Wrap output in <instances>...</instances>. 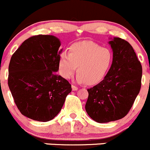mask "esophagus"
<instances>
[{
    "label": "esophagus",
    "mask_w": 150,
    "mask_h": 150,
    "mask_svg": "<svg viewBox=\"0 0 150 150\" xmlns=\"http://www.w3.org/2000/svg\"><path fill=\"white\" fill-rule=\"evenodd\" d=\"M72 90H73V91H77V90L78 89V87L75 86H74V85H72Z\"/></svg>",
    "instance_id": "34e87169"
}]
</instances>
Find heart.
Listing matches in <instances>:
<instances>
[{"mask_svg":"<svg viewBox=\"0 0 150 150\" xmlns=\"http://www.w3.org/2000/svg\"><path fill=\"white\" fill-rule=\"evenodd\" d=\"M111 60L110 50L103 48L94 42L84 41L72 45L69 47V54H61L59 67L62 76L69 79L78 67L77 81L93 85L104 77Z\"/></svg>","mask_w":150,"mask_h":150,"instance_id":"1","label":"heart"}]
</instances>
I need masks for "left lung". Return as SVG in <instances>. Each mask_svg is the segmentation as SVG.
I'll return each mask as SVG.
<instances>
[{
    "instance_id": "1",
    "label": "left lung",
    "mask_w": 150,
    "mask_h": 150,
    "mask_svg": "<svg viewBox=\"0 0 150 150\" xmlns=\"http://www.w3.org/2000/svg\"><path fill=\"white\" fill-rule=\"evenodd\" d=\"M109 44L113 50L111 67L101 82L87 89L86 110L99 123L116 121L125 117L142 86V67L131 45L118 37Z\"/></svg>"
}]
</instances>
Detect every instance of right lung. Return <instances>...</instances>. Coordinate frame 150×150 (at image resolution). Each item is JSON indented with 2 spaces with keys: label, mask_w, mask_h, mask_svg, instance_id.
Listing matches in <instances>:
<instances>
[{
  "label": "right lung",
  "mask_w": 150,
  "mask_h": 150,
  "mask_svg": "<svg viewBox=\"0 0 150 150\" xmlns=\"http://www.w3.org/2000/svg\"><path fill=\"white\" fill-rule=\"evenodd\" d=\"M60 41L51 35H35L25 40L12 55L8 85L17 108L33 120H53L72 91L71 84L56 73Z\"/></svg>",
  "instance_id": "1"
}]
</instances>
